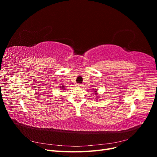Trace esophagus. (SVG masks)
Returning <instances> with one entry per match:
<instances>
[{"label": "esophagus", "instance_id": "34e87169", "mask_svg": "<svg viewBox=\"0 0 157 157\" xmlns=\"http://www.w3.org/2000/svg\"><path fill=\"white\" fill-rule=\"evenodd\" d=\"M82 86H83L82 84H77V86H78V87H79V88L82 87Z\"/></svg>", "mask_w": 157, "mask_h": 157}]
</instances>
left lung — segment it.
Here are the masks:
<instances>
[{
    "label": "left lung",
    "mask_w": 157,
    "mask_h": 157,
    "mask_svg": "<svg viewBox=\"0 0 157 157\" xmlns=\"http://www.w3.org/2000/svg\"><path fill=\"white\" fill-rule=\"evenodd\" d=\"M95 92H96V91H95Z\"/></svg>",
    "instance_id": "obj_1"
}]
</instances>
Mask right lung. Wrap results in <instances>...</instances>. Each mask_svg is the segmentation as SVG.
<instances>
[{
    "instance_id": "1",
    "label": "right lung",
    "mask_w": 157,
    "mask_h": 157,
    "mask_svg": "<svg viewBox=\"0 0 157 157\" xmlns=\"http://www.w3.org/2000/svg\"><path fill=\"white\" fill-rule=\"evenodd\" d=\"M61 88H63V90H65L66 88H65V86H61Z\"/></svg>"
}]
</instances>
